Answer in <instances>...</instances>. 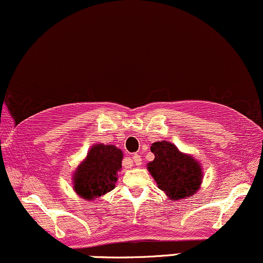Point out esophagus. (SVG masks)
I'll use <instances>...</instances> for the list:
<instances>
[{
    "label": "esophagus",
    "instance_id": "esophagus-1",
    "mask_svg": "<svg viewBox=\"0 0 263 263\" xmlns=\"http://www.w3.org/2000/svg\"><path fill=\"white\" fill-rule=\"evenodd\" d=\"M133 162H134V163H137L138 165H139V164H142V159H140V155L135 154L134 157H133Z\"/></svg>",
    "mask_w": 263,
    "mask_h": 263
}]
</instances>
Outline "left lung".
<instances>
[{
	"mask_svg": "<svg viewBox=\"0 0 263 263\" xmlns=\"http://www.w3.org/2000/svg\"><path fill=\"white\" fill-rule=\"evenodd\" d=\"M154 160L146 164L158 188L169 200L191 198L200 188L203 168L193 155L183 153L173 143L160 140L152 144Z\"/></svg>",
	"mask_w": 263,
	"mask_h": 263,
	"instance_id": "1",
	"label": "left lung"
}]
</instances>
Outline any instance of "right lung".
Here are the masks:
<instances>
[{
    "label": "right lung",
    "instance_id": "obj_1",
    "mask_svg": "<svg viewBox=\"0 0 263 263\" xmlns=\"http://www.w3.org/2000/svg\"><path fill=\"white\" fill-rule=\"evenodd\" d=\"M123 152L112 144H94L72 173L75 193L85 200H94L115 188L121 169Z\"/></svg>",
    "mask_w": 263,
    "mask_h": 263
}]
</instances>
